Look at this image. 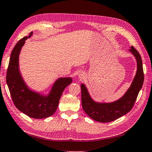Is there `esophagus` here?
<instances>
[{"mask_svg": "<svg viewBox=\"0 0 152 152\" xmlns=\"http://www.w3.org/2000/svg\"><path fill=\"white\" fill-rule=\"evenodd\" d=\"M78 77L80 79H84L85 78V74L84 73H80L78 75Z\"/></svg>", "mask_w": 152, "mask_h": 152, "instance_id": "esophagus-1", "label": "esophagus"}]
</instances>
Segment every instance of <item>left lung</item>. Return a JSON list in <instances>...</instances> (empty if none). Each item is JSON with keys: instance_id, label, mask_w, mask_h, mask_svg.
I'll list each match as a JSON object with an SVG mask.
<instances>
[{"instance_id": "8db88e82", "label": "left lung", "mask_w": 152, "mask_h": 152, "mask_svg": "<svg viewBox=\"0 0 152 152\" xmlns=\"http://www.w3.org/2000/svg\"><path fill=\"white\" fill-rule=\"evenodd\" d=\"M129 51L136 58L137 71L130 86L124 95L112 102H97L93 100L85 84H81L82 104L88 116L99 122H110L123 116L133 107L144 80L141 56L134 46Z\"/></svg>"}]
</instances>
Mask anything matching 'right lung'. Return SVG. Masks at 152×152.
<instances>
[{
	"mask_svg": "<svg viewBox=\"0 0 152 152\" xmlns=\"http://www.w3.org/2000/svg\"><path fill=\"white\" fill-rule=\"evenodd\" d=\"M25 37L18 41L11 52L7 72V83L15 106L28 116L42 119L50 116L57 110L60 98L66 87L70 84V77L58 78L46 95L30 90L23 80L19 68V55L25 40L32 37Z\"/></svg>",
	"mask_w": 152,
	"mask_h": 152,
	"instance_id": "obj_1",
	"label": "right lung"
}]
</instances>
